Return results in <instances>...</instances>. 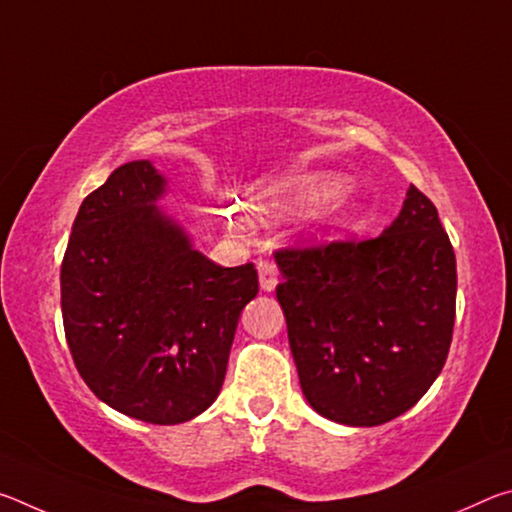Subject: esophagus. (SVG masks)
<instances>
[{"label": "esophagus", "instance_id": "1", "mask_svg": "<svg viewBox=\"0 0 512 512\" xmlns=\"http://www.w3.org/2000/svg\"><path fill=\"white\" fill-rule=\"evenodd\" d=\"M257 273H259V287L262 291H273L277 287V266L273 262H259L257 264Z\"/></svg>", "mask_w": 512, "mask_h": 512}]
</instances>
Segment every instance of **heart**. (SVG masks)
Masks as SVG:
<instances>
[{
  "label": "heart",
  "instance_id": "heart-1",
  "mask_svg": "<svg viewBox=\"0 0 512 512\" xmlns=\"http://www.w3.org/2000/svg\"><path fill=\"white\" fill-rule=\"evenodd\" d=\"M348 187L350 180L341 176V173H305V176L291 178L287 183H280L266 189L262 194L253 196L246 203V212L253 221H271L282 214L302 210V207L332 201L325 207L320 221H323L327 228H334V225L348 223L352 216L357 214V207L339 198Z\"/></svg>",
  "mask_w": 512,
  "mask_h": 512
}]
</instances>
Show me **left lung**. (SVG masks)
<instances>
[{
	"mask_svg": "<svg viewBox=\"0 0 512 512\" xmlns=\"http://www.w3.org/2000/svg\"><path fill=\"white\" fill-rule=\"evenodd\" d=\"M275 262V296L311 409L377 427L429 391L452 345L456 255L418 187L381 235L282 248Z\"/></svg>",
	"mask_w": 512,
	"mask_h": 512,
	"instance_id": "1",
	"label": "left lung"
}]
</instances>
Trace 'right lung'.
<instances>
[{"label":"right lung","instance_id":"1","mask_svg":"<svg viewBox=\"0 0 512 512\" xmlns=\"http://www.w3.org/2000/svg\"><path fill=\"white\" fill-rule=\"evenodd\" d=\"M149 160L121 164L76 214L60 307L76 370L112 409L151 424L196 418L219 395L253 264L223 268L155 201Z\"/></svg>","mask_w":512,"mask_h":512}]
</instances>
